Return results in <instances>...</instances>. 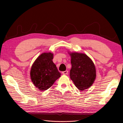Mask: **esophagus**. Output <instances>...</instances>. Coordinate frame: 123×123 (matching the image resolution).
<instances>
[{"label":"esophagus","instance_id":"esophagus-1","mask_svg":"<svg viewBox=\"0 0 123 123\" xmlns=\"http://www.w3.org/2000/svg\"><path fill=\"white\" fill-rule=\"evenodd\" d=\"M62 74H64V75H66V74H68V70H66V71H63V72H62Z\"/></svg>","mask_w":123,"mask_h":123}]
</instances>
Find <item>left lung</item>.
I'll return each mask as SVG.
<instances>
[{"mask_svg":"<svg viewBox=\"0 0 123 123\" xmlns=\"http://www.w3.org/2000/svg\"><path fill=\"white\" fill-rule=\"evenodd\" d=\"M71 56L72 68L70 76L78 89L83 91L92 85L96 77V70L93 61L86 54L68 52Z\"/></svg>","mask_w":123,"mask_h":123,"instance_id":"left-lung-1","label":"left lung"}]
</instances>
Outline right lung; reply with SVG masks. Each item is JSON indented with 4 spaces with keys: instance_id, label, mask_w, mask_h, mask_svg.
<instances>
[{
    "instance_id": "add662e5",
    "label": "right lung",
    "mask_w": 123,
    "mask_h": 123,
    "mask_svg": "<svg viewBox=\"0 0 123 123\" xmlns=\"http://www.w3.org/2000/svg\"><path fill=\"white\" fill-rule=\"evenodd\" d=\"M53 59V53H43L35 60L31 67V80L41 91L48 89L61 76L56 65L52 61Z\"/></svg>"
}]
</instances>
